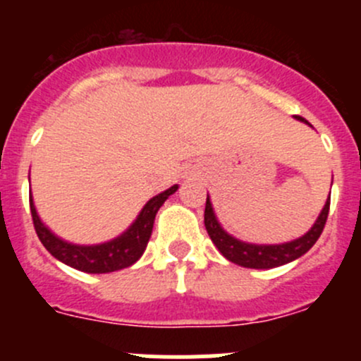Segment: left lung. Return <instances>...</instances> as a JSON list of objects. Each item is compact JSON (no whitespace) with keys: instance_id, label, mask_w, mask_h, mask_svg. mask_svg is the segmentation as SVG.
Returning <instances> with one entry per match:
<instances>
[{"instance_id":"1","label":"left lung","mask_w":361,"mask_h":361,"mask_svg":"<svg viewBox=\"0 0 361 361\" xmlns=\"http://www.w3.org/2000/svg\"><path fill=\"white\" fill-rule=\"evenodd\" d=\"M295 116H297L298 120H302V122L309 123L307 120L302 118L300 115H295ZM329 211H330V199L326 201L322 214H319L316 224L312 225V228L307 232V234L295 239L292 243H286V245H274V246L246 245V243H241L238 241V239L232 238V235H228L227 232L220 227L216 218H214L209 197L206 199L204 225H206V231L207 234H209L211 241L214 243V246L220 250V253L224 255L227 260L248 269H272V267H279V265L288 264V262L295 260V258L302 257V255L307 253V251L314 246V243L318 241L323 228H325L326 218H329Z\"/></svg>"}]
</instances>
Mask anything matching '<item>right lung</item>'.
<instances>
[{"mask_svg":"<svg viewBox=\"0 0 361 361\" xmlns=\"http://www.w3.org/2000/svg\"><path fill=\"white\" fill-rule=\"evenodd\" d=\"M176 190L178 185H173L166 192L155 195L154 199L147 202L137 220L134 221L133 227L126 234L113 239L110 243L97 246H76L69 245L66 241H61L42 224V220L36 214L32 197H29V207H31L32 224H35V231L38 234L39 241L57 260L82 272H89V274H104V272L129 267L143 255L148 245V239L152 235V228H154V220L159 207Z\"/></svg>","mask_w":361,"mask_h":361,"instance_id":"1","label":"right lung"}]
</instances>
